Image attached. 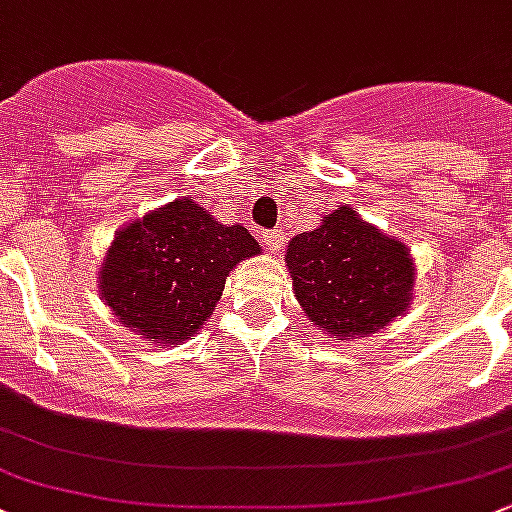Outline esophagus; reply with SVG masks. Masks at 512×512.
Wrapping results in <instances>:
<instances>
[{
  "label": "esophagus",
  "mask_w": 512,
  "mask_h": 512,
  "mask_svg": "<svg viewBox=\"0 0 512 512\" xmlns=\"http://www.w3.org/2000/svg\"><path fill=\"white\" fill-rule=\"evenodd\" d=\"M284 242H287V238H284L282 230H265V233H262V245H265L267 250L279 252L284 247Z\"/></svg>",
  "instance_id": "esophagus-1"
}]
</instances>
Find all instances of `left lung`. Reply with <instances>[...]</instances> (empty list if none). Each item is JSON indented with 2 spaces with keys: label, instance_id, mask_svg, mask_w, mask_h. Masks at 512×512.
<instances>
[{
  "label": "left lung",
  "instance_id": "8db88e82",
  "mask_svg": "<svg viewBox=\"0 0 512 512\" xmlns=\"http://www.w3.org/2000/svg\"><path fill=\"white\" fill-rule=\"evenodd\" d=\"M284 260L304 314L336 341L375 333L410 309V250L365 223L351 206L289 240Z\"/></svg>",
  "mask_w": 512,
  "mask_h": 512
}]
</instances>
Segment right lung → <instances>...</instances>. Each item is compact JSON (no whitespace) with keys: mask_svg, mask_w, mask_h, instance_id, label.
Segmentation results:
<instances>
[{"mask_svg":"<svg viewBox=\"0 0 512 512\" xmlns=\"http://www.w3.org/2000/svg\"><path fill=\"white\" fill-rule=\"evenodd\" d=\"M260 255L242 225H223L193 198L132 220L112 240L100 297L137 336L179 346L203 326L238 262Z\"/></svg>","mask_w":512,"mask_h":512,"instance_id":"obj_1","label":"right lung"}]
</instances>
